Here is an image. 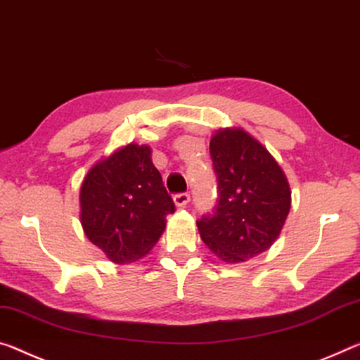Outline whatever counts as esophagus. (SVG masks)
Listing matches in <instances>:
<instances>
[{"label": "esophagus", "mask_w": 360, "mask_h": 360, "mask_svg": "<svg viewBox=\"0 0 360 360\" xmlns=\"http://www.w3.org/2000/svg\"><path fill=\"white\" fill-rule=\"evenodd\" d=\"M173 200L176 203V207H186V205L191 200V195L187 192H181V193H176V195L173 197Z\"/></svg>", "instance_id": "1"}]
</instances>
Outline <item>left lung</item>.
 <instances>
[{
  "instance_id": "8db88e82",
  "label": "left lung",
  "mask_w": 360,
  "mask_h": 360,
  "mask_svg": "<svg viewBox=\"0 0 360 360\" xmlns=\"http://www.w3.org/2000/svg\"><path fill=\"white\" fill-rule=\"evenodd\" d=\"M218 203L197 221L205 245L226 262L266 252L287 219L292 192L274 157L243 129L218 131L210 141Z\"/></svg>"
}]
</instances>
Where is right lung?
<instances>
[{
	"instance_id": "right-lung-1",
	"label": "right lung",
	"mask_w": 360,
	"mask_h": 360,
	"mask_svg": "<svg viewBox=\"0 0 360 360\" xmlns=\"http://www.w3.org/2000/svg\"><path fill=\"white\" fill-rule=\"evenodd\" d=\"M84 233L107 255L124 264L147 255L174 213L160 171L147 146L129 144L89 169L79 191Z\"/></svg>"
}]
</instances>
